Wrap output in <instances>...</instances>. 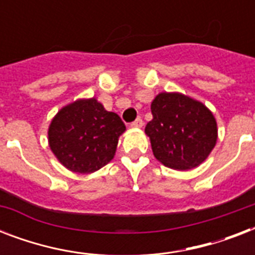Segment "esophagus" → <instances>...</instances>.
I'll return each instance as SVG.
<instances>
[{
    "mask_svg": "<svg viewBox=\"0 0 255 255\" xmlns=\"http://www.w3.org/2000/svg\"><path fill=\"white\" fill-rule=\"evenodd\" d=\"M143 119H140V118H137V119L135 120V122H132L131 123V127L132 128H140L143 127Z\"/></svg>",
    "mask_w": 255,
    "mask_h": 255,
    "instance_id": "1",
    "label": "esophagus"
}]
</instances>
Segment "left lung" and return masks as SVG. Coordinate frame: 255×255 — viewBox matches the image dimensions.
<instances>
[{"instance_id":"1","label":"left lung","mask_w":255,"mask_h":255,"mask_svg":"<svg viewBox=\"0 0 255 255\" xmlns=\"http://www.w3.org/2000/svg\"><path fill=\"white\" fill-rule=\"evenodd\" d=\"M153 119L145 126L153 155L178 170L198 167L217 141V123L201 102L178 92H161L151 104Z\"/></svg>"}]
</instances>
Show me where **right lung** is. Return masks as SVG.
Listing matches in <instances>:
<instances>
[{"instance_id":"right-lung-1","label":"right lung","mask_w":255,"mask_h":255,"mask_svg":"<svg viewBox=\"0 0 255 255\" xmlns=\"http://www.w3.org/2000/svg\"><path fill=\"white\" fill-rule=\"evenodd\" d=\"M126 126L95 98L67 104L49 127V145L59 163L75 173H92L114 159Z\"/></svg>"}]
</instances>
